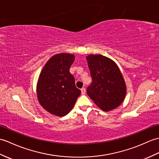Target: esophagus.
<instances>
[{
    "instance_id": "1",
    "label": "esophagus",
    "mask_w": 159,
    "mask_h": 159,
    "mask_svg": "<svg viewBox=\"0 0 159 159\" xmlns=\"http://www.w3.org/2000/svg\"><path fill=\"white\" fill-rule=\"evenodd\" d=\"M81 94H82V95H84V94H85L86 93V89H85V88H82V89H81Z\"/></svg>"
}]
</instances>
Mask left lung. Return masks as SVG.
Masks as SVG:
<instances>
[{
	"instance_id": "8db88e82",
	"label": "left lung",
	"mask_w": 159,
	"mask_h": 159,
	"mask_svg": "<svg viewBox=\"0 0 159 159\" xmlns=\"http://www.w3.org/2000/svg\"><path fill=\"white\" fill-rule=\"evenodd\" d=\"M87 60L92 78L87 95L104 111L117 108L126 95V86L117 65L102 55H88Z\"/></svg>"
}]
</instances>
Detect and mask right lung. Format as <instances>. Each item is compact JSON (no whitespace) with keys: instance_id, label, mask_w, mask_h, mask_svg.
I'll use <instances>...</instances> for the list:
<instances>
[{"instance_id":"obj_1","label":"right lung","mask_w":159,"mask_h":159,"mask_svg":"<svg viewBox=\"0 0 159 159\" xmlns=\"http://www.w3.org/2000/svg\"><path fill=\"white\" fill-rule=\"evenodd\" d=\"M75 55H54L42 70L37 84L39 101L47 112L64 116L73 108L81 93L75 85V77L70 72Z\"/></svg>"}]
</instances>
